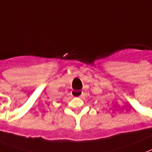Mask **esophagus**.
<instances>
[{
    "label": "esophagus",
    "instance_id": "34e87169",
    "mask_svg": "<svg viewBox=\"0 0 152 152\" xmlns=\"http://www.w3.org/2000/svg\"><path fill=\"white\" fill-rule=\"evenodd\" d=\"M71 95L73 97H82L83 96V92L82 91H72L71 92Z\"/></svg>",
    "mask_w": 152,
    "mask_h": 152
}]
</instances>
